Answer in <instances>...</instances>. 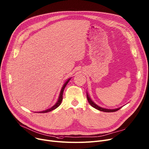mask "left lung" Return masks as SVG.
Masks as SVG:
<instances>
[{"mask_svg": "<svg viewBox=\"0 0 149 149\" xmlns=\"http://www.w3.org/2000/svg\"><path fill=\"white\" fill-rule=\"evenodd\" d=\"M87 99L88 100V102H89V104H91V106H92L93 108L97 109V110H100V111H104V112H107V113H110V112H115V111H118V110H120V109L122 108H116V109H113V110H110V109H105V108H103L102 107H99L98 105H97L96 104H95L92 100L90 98V97L88 96V95H87Z\"/></svg>", "mask_w": 149, "mask_h": 149, "instance_id": "left-lung-1", "label": "left lung"}]
</instances>
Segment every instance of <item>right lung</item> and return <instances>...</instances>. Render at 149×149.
I'll list each match as a JSON object with an SVG mask.
<instances>
[{
    "mask_svg": "<svg viewBox=\"0 0 149 149\" xmlns=\"http://www.w3.org/2000/svg\"><path fill=\"white\" fill-rule=\"evenodd\" d=\"M71 80L70 78L68 79V80H67V81L64 84L63 86L62 87V90H61V91L60 95H59L58 100V101H57V103H56V104L53 107H52L51 108L48 109V110H45V111H41V112H39V113H48V112H49V111H52V110H54V109H56V108H57L59 105H60L61 104V102H62V100H63V91H64V89H65V88L66 86L67 85V84L68 83V82L69 81V80Z\"/></svg>",
    "mask_w": 149,
    "mask_h": 149,
    "instance_id": "right-lung-1",
    "label": "right lung"
}]
</instances>
